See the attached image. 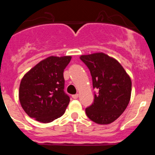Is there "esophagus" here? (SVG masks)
<instances>
[{
    "mask_svg": "<svg viewBox=\"0 0 155 155\" xmlns=\"http://www.w3.org/2000/svg\"><path fill=\"white\" fill-rule=\"evenodd\" d=\"M72 97H73V99H77V98L79 97V94H76L72 95Z\"/></svg>",
    "mask_w": 155,
    "mask_h": 155,
    "instance_id": "obj_1",
    "label": "esophagus"
}]
</instances>
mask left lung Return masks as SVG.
Here are the masks:
<instances>
[{
	"mask_svg": "<svg viewBox=\"0 0 155 155\" xmlns=\"http://www.w3.org/2000/svg\"><path fill=\"white\" fill-rule=\"evenodd\" d=\"M90 70L93 87L97 88L92 105L85 109L87 116L99 124H109L126 109L131 96L130 77L121 64L105 53L81 55Z\"/></svg>",
	"mask_w": 155,
	"mask_h": 155,
	"instance_id": "1",
	"label": "left lung"
}]
</instances>
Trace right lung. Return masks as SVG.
<instances>
[{"label": "right lung", "mask_w": 155, "mask_h": 155, "mask_svg": "<svg viewBox=\"0 0 155 155\" xmlns=\"http://www.w3.org/2000/svg\"><path fill=\"white\" fill-rule=\"evenodd\" d=\"M71 56H49L25 74L18 98L25 112L42 123H49L64 115L70 97L64 93V70Z\"/></svg>", "instance_id": "add662e5"}]
</instances>
